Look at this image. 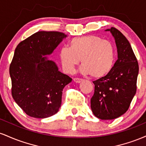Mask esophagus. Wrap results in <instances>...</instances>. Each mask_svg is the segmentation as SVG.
I'll list each match as a JSON object with an SVG mask.
<instances>
[{"label": "esophagus", "mask_w": 146, "mask_h": 146, "mask_svg": "<svg viewBox=\"0 0 146 146\" xmlns=\"http://www.w3.org/2000/svg\"><path fill=\"white\" fill-rule=\"evenodd\" d=\"M73 81H74L75 83H80L82 81V79H80V78H74V79H73Z\"/></svg>", "instance_id": "34e87169"}]
</instances>
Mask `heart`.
I'll list each match as a JSON object with an SVG mask.
<instances>
[{"label":"heart","mask_w":146,"mask_h":146,"mask_svg":"<svg viewBox=\"0 0 146 146\" xmlns=\"http://www.w3.org/2000/svg\"><path fill=\"white\" fill-rule=\"evenodd\" d=\"M59 56L63 69L66 73H72L82 60V73L99 79L113 70L116 51L110 41L89 35L72 39L69 48H62Z\"/></svg>","instance_id":"obj_1"}]
</instances>
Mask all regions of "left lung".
I'll return each instance as SVG.
<instances>
[{
  "label": "left lung",
  "instance_id": "left-lung-1",
  "mask_svg": "<svg viewBox=\"0 0 146 146\" xmlns=\"http://www.w3.org/2000/svg\"><path fill=\"white\" fill-rule=\"evenodd\" d=\"M105 31H110L115 39L117 60L108 75L93 82L90 108L98 118L111 120L123 115L130 106L137 91L139 64L127 38L116 28Z\"/></svg>",
  "mask_w": 146,
  "mask_h": 146
}]
</instances>
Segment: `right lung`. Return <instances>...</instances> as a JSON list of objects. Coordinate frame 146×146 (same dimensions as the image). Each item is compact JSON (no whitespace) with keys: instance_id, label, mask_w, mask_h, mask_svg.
Returning a JSON list of instances; mask_svg holds the SVG:
<instances>
[{"instance_id":"add662e5","label":"right lung","mask_w":146,"mask_h":146,"mask_svg":"<svg viewBox=\"0 0 146 146\" xmlns=\"http://www.w3.org/2000/svg\"><path fill=\"white\" fill-rule=\"evenodd\" d=\"M66 35L58 31H38L21 42L9 67L11 95L27 115L47 118L61 106L62 90L72 81L61 73L51 55Z\"/></svg>"}]
</instances>
